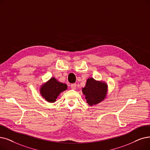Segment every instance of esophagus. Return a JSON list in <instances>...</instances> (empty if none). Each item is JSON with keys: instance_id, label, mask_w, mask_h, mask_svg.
<instances>
[{"instance_id": "1", "label": "esophagus", "mask_w": 150, "mask_h": 150, "mask_svg": "<svg viewBox=\"0 0 150 150\" xmlns=\"http://www.w3.org/2000/svg\"><path fill=\"white\" fill-rule=\"evenodd\" d=\"M71 88L73 90H75L76 88V83H72L71 85Z\"/></svg>"}]
</instances>
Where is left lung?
<instances>
[{
	"instance_id": "1",
	"label": "left lung",
	"mask_w": 150,
	"mask_h": 150,
	"mask_svg": "<svg viewBox=\"0 0 150 150\" xmlns=\"http://www.w3.org/2000/svg\"><path fill=\"white\" fill-rule=\"evenodd\" d=\"M108 86L104 81H97L92 77L87 79L84 87L82 88L83 94L89 106H94L103 101L106 97Z\"/></svg>"
}]
</instances>
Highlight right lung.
<instances>
[{
  "mask_svg": "<svg viewBox=\"0 0 150 150\" xmlns=\"http://www.w3.org/2000/svg\"><path fill=\"white\" fill-rule=\"evenodd\" d=\"M67 88L68 86L66 83L59 82L54 77H52L40 86L39 92L47 102L54 103L59 94L67 91Z\"/></svg>",
  "mask_w": 150,
  "mask_h": 150,
  "instance_id": "1",
  "label": "right lung"
}]
</instances>
